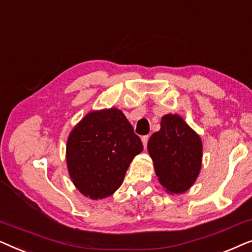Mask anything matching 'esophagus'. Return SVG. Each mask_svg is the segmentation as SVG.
I'll use <instances>...</instances> for the list:
<instances>
[{
    "instance_id": "1",
    "label": "esophagus",
    "mask_w": 252,
    "mask_h": 252,
    "mask_svg": "<svg viewBox=\"0 0 252 252\" xmlns=\"http://www.w3.org/2000/svg\"><path fill=\"white\" fill-rule=\"evenodd\" d=\"M148 141H149V136H148V135H144V136H142V143H143V147H144V148L147 147Z\"/></svg>"
}]
</instances>
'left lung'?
<instances>
[{"label": "left lung", "instance_id": "obj_1", "mask_svg": "<svg viewBox=\"0 0 252 252\" xmlns=\"http://www.w3.org/2000/svg\"><path fill=\"white\" fill-rule=\"evenodd\" d=\"M160 185L170 194H182L194 185L202 166V141L178 115L161 118L160 129L148 141Z\"/></svg>", "mask_w": 252, "mask_h": 252}]
</instances>
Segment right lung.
<instances>
[{"mask_svg":"<svg viewBox=\"0 0 252 252\" xmlns=\"http://www.w3.org/2000/svg\"><path fill=\"white\" fill-rule=\"evenodd\" d=\"M142 150L140 137L120 110L92 111L68 135V173L82 195L105 198L122 186L130 161Z\"/></svg>","mask_w":252,"mask_h":252,"instance_id":"add662e5","label":"right lung"}]
</instances>
